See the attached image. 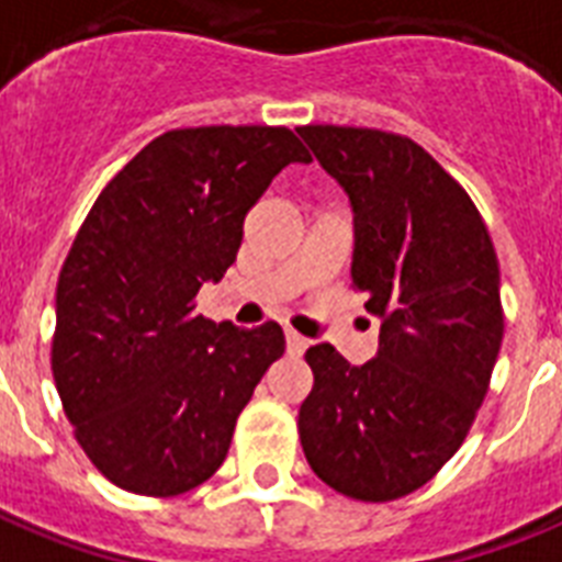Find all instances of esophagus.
<instances>
[{"instance_id":"1","label":"esophagus","mask_w":562,"mask_h":562,"mask_svg":"<svg viewBox=\"0 0 562 562\" xmlns=\"http://www.w3.org/2000/svg\"><path fill=\"white\" fill-rule=\"evenodd\" d=\"M307 350V338L299 336V333L286 330V353L290 356H301Z\"/></svg>"}]
</instances>
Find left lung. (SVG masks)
I'll return each mask as SVG.
<instances>
[{
	"instance_id": "left-lung-1",
	"label": "left lung",
	"mask_w": 562,
	"mask_h": 562,
	"mask_svg": "<svg viewBox=\"0 0 562 562\" xmlns=\"http://www.w3.org/2000/svg\"><path fill=\"white\" fill-rule=\"evenodd\" d=\"M353 206V286L382 318L375 359L307 350L299 411L310 468L338 494L387 503L465 442L503 345L499 263L468 192L402 134L301 125Z\"/></svg>"
}]
</instances>
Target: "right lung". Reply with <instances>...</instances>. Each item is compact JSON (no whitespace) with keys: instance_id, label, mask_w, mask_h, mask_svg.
Returning <instances> with one entry per match:
<instances>
[{"instance_id":"obj_1","label":"right lung","mask_w":562,"mask_h":562,"mask_svg":"<svg viewBox=\"0 0 562 562\" xmlns=\"http://www.w3.org/2000/svg\"><path fill=\"white\" fill-rule=\"evenodd\" d=\"M310 160L284 125L175 128L88 212L57 281L50 370L74 437L117 488L175 497L224 465L284 330L209 322L194 295L235 263L278 171Z\"/></svg>"}]
</instances>
